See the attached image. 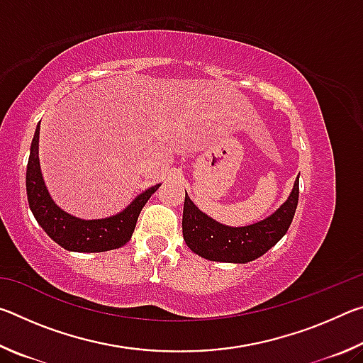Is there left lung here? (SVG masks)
Segmentation results:
<instances>
[{"label": "left lung", "instance_id": "obj_1", "mask_svg": "<svg viewBox=\"0 0 363 363\" xmlns=\"http://www.w3.org/2000/svg\"><path fill=\"white\" fill-rule=\"evenodd\" d=\"M299 196V179L294 181L290 196L277 211L259 223L230 227L200 211L186 192L182 213V235L187 247L205 259L245 264L274 247L285 235L294 218Z\"/></svg>", "mask_w": 363, "mask_h": 363}]
</instances>
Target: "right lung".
I'll return each instance as SVG.
<instances>
[{"label": "right lung", "mask_w": 363, "mask_h": 363, "mask_svg": "<svg viewBox=\"0 0 363 363\" xmlns=\"http://www.w3.org/2000/svg\"><path fill=\"white\" fill-rule=\"evenodd\" d=\"M38 143L40 123L30 147L26 186L28 206L43 230L62 248L79 251V253H101V251L116 250L130 242L140 210L160 187V184L139 194L125 210L115 216L89 220L75 218L60 210L48 192L40 168Z\"/></svg>", "instance_id": "add662e5"}]
</instances>
